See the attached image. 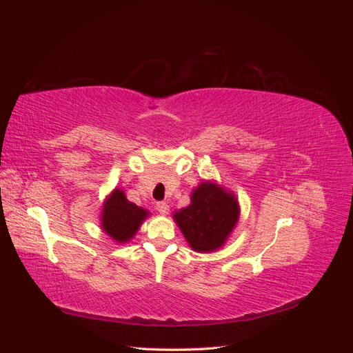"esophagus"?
I'll return each instance as SVG.
<instances>
[{"label": "esophagus", "mask_w": 353, "mask_h": 353, "mask_svg": "<svg viewBox=\"0 0 353 353\" xmlns=\"http://www.w3.org/2000/svg\"><path fill=\"white\" fill-rule=\"evenodd\" d=\"M156 209L160 212V215H168L169 213V205L166 201H159L156 205Z\"/></svg>", "instance_id": "obj_1"}]
</instances>
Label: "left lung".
<instances>
[{"label":"left lung","mask_w":353,"mask_h":353,"mask_svg":"<svg viewBox=\"0 0 353 353\" xmlns=\"http://www.w3.org/2000/svg\"><path fill=\"white\" fill-rule=\"evenodd\" d=\"M191 203L174 212V221L194 252L210 253L221 249L240 218L236 194L216 181H201L191 191Z\"/></svg>","instance_id":"1"}]
</instances>
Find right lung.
Instances as JSON below:
<instances>
[{
    "mask_svg": "<svg viewBox=\"0 0 353 353\" xmlns=\"http://www.w3.org/2000/svg\"><path fill=\"white\" fill-rule=\"evenodd\" d=\"M100 215L103 231L116 243L125 244L134 239L150 212L128 200L123 190L114 188L104 199Z\"/></svg>",
    "mask_w": 353,
    "mask_h": 353,
    "instance_id": "add662e5",
    "label": "right lung"
}]
</instances>
